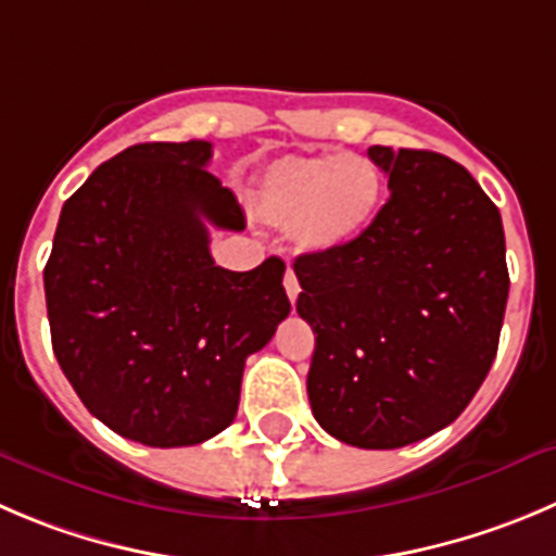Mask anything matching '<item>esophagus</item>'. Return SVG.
<instances>
[{
	"mask_svg": "<svg viewBox=\"0 0 556 556\" xmlns=\"http://www.w3.org/2000/svg\"><path fill=\"white\" fill-rule=\"evenodd\" d=\"M283 289H287L289 300H292V303H298V298H300V281H298V275H294L292 267H289L287 275H283Z\"/></svg>",
	"mask_w": 556,
	"mask_h": 556,
	"instance_id": "1",
	"label": "esophagus"
}]
</instances>
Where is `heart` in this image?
<instances>
[{
    "mask_svg": "<svg viewBox=\"0 0 556 556\" xmlns=\"http://www.w3.org/2000/svg\"><path fill=\"white\" fill-rule=\"evenodd\" d=\"M382 188V174L366 155H283L258 177L253 210L264 224L287 226L298 251L325 253L371 226Z\"/></svg>",
    "mask_w": 556,
    "mask_h": 556,
    "instance_id": "obj_1",
    "label": "heart"
}]
</instances>
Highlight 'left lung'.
<instances>
[{"label": "left lung", "instance_id": "8db88e82", "mask_svg": "<svg viewBox=\"0 0 556 556\" xmlns=\"http://www.w3.org/2000/svg\"><path fill=\"white\" fill-rule=\"evenodd\" d=\"M390 199L349 245L294 258L316 336L308 401L336 440L368 451L451 426L500 346L507 278L496 204L456 161L371 147Z\"/></svg>", "mask_w": 556, "mask_h": 556}]
</instances>
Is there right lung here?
<instances>
[{
    "label": "right lung",
    "mask_w": 556,
    "mask_h": 556,
    "mask_svg": "<svg viewBox=\"0 0 556 556\" xmlns=\"http://www.w3.org/2000/svg\"><path fill=\"white\" fill-rule=\"evenodd\" d=\"M210 141H152L105 161L65 202L43 269L51 343L81 404L150 447L231 426L242 368L289 316L281 258L231 273L210 231L245 229L207 172Z\"/></svg>",
    "instance_id": "obj_1"
}]
</instances>
